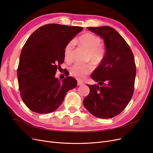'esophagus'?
<instances>
[{
	"label": "esophagus",
	"instance_id": "obj_1",
	"mask_svg": "<svg viewBox=\"0 0 153 153\" xmlns=\"http://www.w3.org/2000/svg\"><path fill=\"white\" fill-rule=\"evenodd\" d=\"M77 84L78 85H84V82H82L80 80H78L77 81Z\"/></svg>",
	"mask_w": 153,
	"mask_h": 153
}]
</instances>
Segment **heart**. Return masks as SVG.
<instances>
[{
  "instance_id": "b5f03b06",
  "label": "heart",
  "mask_w": 153,
  "mask_h": 153,
  "mask_svg": "<svg viewBox=\"0 0 153 153\" xmlns=\"http://www.w3.org/2000/svg\"><path fill=\"white\" fill-rule=\"evenodd\" d=\"M75 42L89 51L87 58L92 65L98 66L103 61L106 50L101 45V40L99 36L91 33H86L80 36ZM73 42L70 41L64 50V59L68 62L73 61ZM92 70V67L88 64H75L70 69L71 75L78 79H83Z\"/></svg>"
}]
</instances>
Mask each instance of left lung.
Wrapping results in <instances>:
<instances>
[{
	"label": "left lung",
	"instance_id": "1",
	"mask_svg": "<svg viewBox=\"0 0 153 153\" xmlns=\"http://www.w3.org/2000/svg\"><path fill=\"white\" fill-rule=\"evenodd\" d=\"M87 29L104 39L106 52L103 61L91 75L98 84H87L90 92L83 103L95 117L112 118L123 112L132 98L136 76L135 59L126 41L112 27Z\"/></svg>",
	"mask_w": 153,
	"mask_h": 153
}]
</instances>
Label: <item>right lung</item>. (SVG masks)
I'll use <instances>...</instances> for the list:
<instances>
[{"mask_svg": "<svg viewBox=\"0 0 153 153\" xmlns=\"http://www.w3.org/2000/svg\"><path fill=\"white\" fill-rule=\"evenodd\" d=\"M82 30L81 27L47 24L27 40L20 53L17 77L21 98L32 112H53L62 104L67 92L77 85L71 76L61 82L55 75L64 62L66 45Z\"/></svg>", "mask_w": 153, "mask_h": 153, "instance_id": "1", "label": "right lung"}]
</instances>
